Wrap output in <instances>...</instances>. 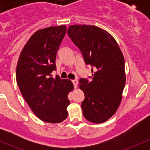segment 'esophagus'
I'll return each mask as SVG.
<instances>
[{
    "label": "esophagus",
    "instance_id": "34e87169",
    "mask_svg": "<svg viewBox=\"0 0 150 150\" xmlns=\"http://www.w3.org/2000/svg\"><path fill=\"white\" fill-rule=\"evenodd\" d=\"M72 83H73L74 87L76 88V87H77V86H78V81H77V80H73V81H72Z\"/></svg>",
    "mask_w": 150,
    "mask_h": 150
}]
</instances>
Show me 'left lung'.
Returning a JSON list of instances; mask_svg holds the SVG:
<instances>
[{"instance_id":"1","label":"left lung","mask_w":150,"mask_h":150,"mask_svg":"<svg viewBox=\"0 0 150 150\" xmlns=\"http://www.w3.org/2000/svg\"><path fill=\"white\" fill-rule=\"evenodd\" d=\"M67 34L82 54L86 64L92 67L91 81L81 78L85 99L83 115L88 121L105 122L115 113L125 84V61L114 38L93 25H70Z\"/></svg>"}]
</instances>
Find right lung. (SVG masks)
I'll return each instance as SVG.
<instances>
[{"label":"right lung","instance_id":"right-lung-1","mask_svg":"<svg viewBox=\"0 0 150 150\" xmlns=\"http://www.w3.org/2000/svg\"><path fill=\"white\" fill-rule=\"evenodd\" d=\"M66 33V26L38 30L19 56L16 82L32 111L43 121L59 123L67 117L68 93L73 89L69 80L52 78L56 56Z\"/></svg>","mask_w":150,"mask_h":150}]
</instances>
